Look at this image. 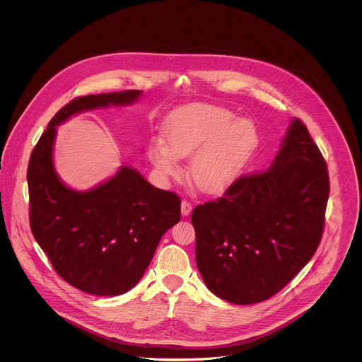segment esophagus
<instances>
[{"mask_svg":"<svg viewBox=\"0 0 362 362\" xmlns=\"http://www.w3.org/2000/svg\"><path fill=\"white\" fill-rule=\"evenodd\" d=\"M191 211H192V204L189 201H187V199H182V202H181V214L182 216H188Z\"/></svg>","mask_w":362,"mask_h":362,"instance_id":"esophagus-1","label":"esophagus"}]
</instances>
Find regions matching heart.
Returning a JSON list of instances; mask_svg holds the SVG:
<instances>
[{
	"mask_svg": "<svg viewBox=\"0 0 362 362\" xmlns=\"http://www.w3.org/2000/svg\"><path fill=\"white\" fill-rule=\"evenodd\" d=\"M164 139L155 138L148 156L165 177L180 174L178 158L189 154L188 175L206 194L226 189L258 146L257 125L245 117L214 104H189L165 122Z\"/></svg>",
	"mask_w": 362,
	"mask_h": 362,
	"instance_id": "heart-1",
	"label": "heart"
}]
</instances>
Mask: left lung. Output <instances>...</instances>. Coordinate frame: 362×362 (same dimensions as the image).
I'll return each instance as SVG.
<instances>
[{
  "label": "left lung",
  "mask_w": 362,
  "mask_h": 362,
  "mask_svg": "<svg viewBox=\"0 0 362 362\" xmlns=\"http://www.w3.org/2000/svg\"><path fill=\"white\" fill-rule=\"evenodd\" d=\"M327 199L326 161L293 118L266 171L238 178L224 197L194 209L197 266L207 288L238 305L279 293L316 252Z\"/></svg>",
  "instance_id": "1"
}]
</instances>
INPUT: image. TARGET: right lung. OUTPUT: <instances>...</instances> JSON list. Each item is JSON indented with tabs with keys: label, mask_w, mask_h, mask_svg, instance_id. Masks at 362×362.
<instances>
[{
	"label": "right lung",
	"mask_w": 362,
	"mask_h": 362,
	"mask_svg": "<svg viewBox=\"0 0 362 362\" xmlns=\"http://www.w3.org/2000/svg\"><path fill=\"white\" fill-rule=\"evenodd\" d=\"M141 95L124 90L74 99L52 117L29 160L32 233L54 270L88 294L114 297L135 287L163 234L180 221L181 202L128 165L89 191L66 187L52 161L57 127L83 111L134 104Z\"/></svg>",
	"instance_id": "add662e5"
}]
</instances>
